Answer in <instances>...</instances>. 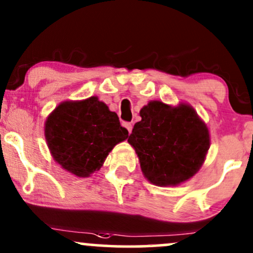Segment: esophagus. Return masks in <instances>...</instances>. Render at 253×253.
Segmentation results:
<instances>
[{"label": "esophagus", "instance_id": "esophagus-1", "mask_svg": "<svg viewBox=\"0 0 253 253\" xmlns=\"http://www.w3.org/2000/svg\"><path fill=\"white\" fill-rule=\"evenodd\" d=\"M124 127H126V129L128 130V133L130 134V132H132V128H133V125L130 123H124Z\"/></svg>", "mask_w": 253, "mask_h": 253}]
</instances>
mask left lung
Wrapping results in <instances>:
<instances>
[{
  "instance_id": "obj_1",
  "label": "left lung",
  "mask_w": 253,
  "mask_h": 253,
  "mask_svg": "<svg viewBox=\"0 0 253 253\" xmlns=\"http://www.w3.org/2000/svg\"><path fill=\"white\" fill-rule=\"evenodd\" d=\"M140 117L128 143L134 147L147 181L167 187L195 175L205 162L211 139L193 107L151 101L141 108Z\"/></svg>"
}]
</instances>
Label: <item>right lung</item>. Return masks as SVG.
<instances>
[{"label":"right lung","instance_id":"1","mask_svg":"<svg viewBox=\"0 0 253 253\" xmlns=\"http://www.w3.org/2000/svg\"><path fill=\"white\" fill-rule=\"evenodd\" d=\"M127 136L128 130L121 126L117 113L96 96L62 102L45 123V138L53 159L78 177L100 170L113 147Z\"/></svg>","mask_w":253,"mask_h":253}]
</instances>
